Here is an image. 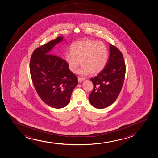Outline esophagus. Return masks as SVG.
Segmentation results:
<instances>
[{
	"mask_svg": "<svg viewBox=\"0 0 158 158\" xmlns=\"http://www.w3.org/2000/svg\"><path fill=\"white\" fill-rule=\"evenodd\" d=\"M84 80V78H82V77H78V81L79 83H81V82H83Z\"/></svg>",
	"mask_w": 158,
	"mask_h": 158,
	"instance_id": "34e87169",
	"label": "esophagus"
}]
</instances>
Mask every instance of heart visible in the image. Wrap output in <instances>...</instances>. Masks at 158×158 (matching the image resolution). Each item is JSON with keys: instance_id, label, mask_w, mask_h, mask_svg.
I'll return each mask as SVG.
<instances>
[{"instance_id": "b5f03b06", "label": "heart", "mask_w": 158, "mask_h": 158, "mask_svg": "<svg viewBox=\"0 0 158 158\" xmlns=\"http://www.w3.org/2000/svg\"><path fill=\"white\" fill-rule=\"evenodd\" d=\"M109 51L103 42L85 40L74 42L70 47V52L65 53V60L73 73L77 71L80 62L81 74L95 75L104 69L109 58Z\"/></svg>"}]
</instances>
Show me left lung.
Returning <instances> with one entry per match:
<instances>
[{"label": "left lung", "instance_id": "8db88e82", "mask_svg": "<svg viewBox=\"0 0 158 158\" xmlns=\"http://www.w3.org/2000/svg\"><path fill=\"white\" fill-rule=\"evenodd\" d=\"M125 75V63L121 52L110 44L107 64L97 76L90 79L93 89L89 95L90 103L104 109L113 103L120 94Z\"/></svg>", "mask_w": 158, "mask_h": 158}]
</instances>
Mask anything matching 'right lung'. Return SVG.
<instances>
[{"label":"right lung","instance_id":"right-lung-1","mask_svg":"<svg viewBox=\"0 0 158 158\" xmlns=\"http://www.w3.org/2000/svg\"><path fill=\"white\" fill-rule=\"evenodd\" d=\"M63 40L58 37L37 48L29 64L31 78L38 96L46 104L55 109L69 103L72 91L78 84L77 76L70 71L66 60L49 51Z\"/></svg>","mask_w":158,"mask_h":158}]
</instances>
